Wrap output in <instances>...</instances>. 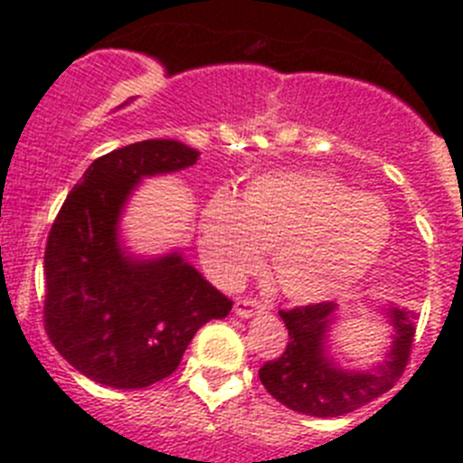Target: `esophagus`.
Returning a JSON list of instances; mask_svg holds the SVG:
<instances>
[{
	"label": "esophagus",
	"mask_w": 463,
	"mask_h": 463,
	"mask_svg": "<svg viewBox=\"0 0 463 463\" xmlns=\"http://www.w3.org/2000/svg\"><path fill=\"white\" fill-rule=\"evenodd\" d=\"M264 311V305L258 300V298H237L235 300V314L240 318H253Z\"/></svg>",
	"instance_id": "esophagus-1"
}]
</instances>
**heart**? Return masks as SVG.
<instances>
[{
  "label": "heart",
  "mask_w": 463,
  "mask_h": 463,
  "mask_svg": "<svg viewBox=\"0 0 463 463\" xmlns=\"http://www.w3.org/2000/svg\"><path fill=\"white\" fill-rule=\"evenodd\" d=\"M392 237L383 199L356 193L329 172H264L210 194L199 214V253L222 284H235L273 249V278L298 302H320L349 291L381 260Z\"/></svg>",
  "instance_id": "1"
}]
</instances>
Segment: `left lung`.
I'll use <instances>...</instances> for the list:
<instances>
[{"instance_id":"1","label":"left lung","mask_w":463,"mask_h":463,"mask_svg":"<svg viewBox=\"0 0 463 463\" xmlns=\"http://www.w3.org/2000/svg\"><path fill=\"white\" fill-rule=\"evenodd\" d=\"M334 302L279 311L288 329V345L278 358L260 367V381L273 399L293 412L309 417L354 412L390 392L408 365L419 318L414 311L387 309L394 326L392 349L385 361L365 372L340 370L326 356V331L334 322Z\"/></svg>"}]
</instances>
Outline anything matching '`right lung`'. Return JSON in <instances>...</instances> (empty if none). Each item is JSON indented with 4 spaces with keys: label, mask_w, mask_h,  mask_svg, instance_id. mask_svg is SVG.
Returning a JSON list of instances; mask_svg holds the SVG:
<instances>
[{
    "label": "right lung",
    "mask_w": 463,
    "mask_h": 463,
    "mask_svg": "<svg viewBox=\"0 0 463 463\" xmlns=\"http://www.w3.org/2000/svg\"><path fill=\"white\" fill-rule=\"evenodd\" d=\"M197 149L170 138L96 158L67 194L44 250V329L80 374L141 390L179 367L190 340L232 300L170 253L137 260L120 249L118 217L143 176L194 165Z\"/></svg>",
    "instance_id": "right-lung-1"
}]
</instances>
